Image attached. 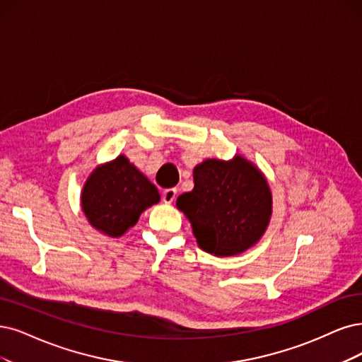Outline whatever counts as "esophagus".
Here are the masks:
<instances>
[{"label": "esophagus", "instance_id": "1", "mask_svg": "<svg viewBox=\"0 0 362 362\" xmlns=\"http://www.w3.org/2000/svg\"><path fill=\"white\" fill-rule=\"evenodd\" d=\"M176 195H177V191H176V189H165V191L163 192L164 203L171 204V203L174 202V199H176Z\"/></svg>", "mask_w": 362, "mask_h": 362}]
</instances>
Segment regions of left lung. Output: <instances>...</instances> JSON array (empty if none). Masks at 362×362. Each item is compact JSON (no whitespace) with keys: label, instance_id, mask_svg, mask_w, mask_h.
I'll return each instance as SVG.
<instances>
[{"label":"left lung","instance_id":"left-lung-1","mask_svg":"<svg viewBox=\"0 0 362 362\" xmlns=\"http://www.w3.org/2000/svg\"><path fill=\"white\" fill-rule=\"evenodd\" d=\"M194 189L177 198L198 246L231 257L255 245L272 216V194L259 170L242 156L206 159L194 168Z\"/></svg>","mask_w":362,"mask_h":362}]
</instances>
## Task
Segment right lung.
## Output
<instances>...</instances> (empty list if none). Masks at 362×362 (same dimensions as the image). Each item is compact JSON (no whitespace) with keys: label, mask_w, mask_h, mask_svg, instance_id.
Instances as JSON below:
<instances>
[{"label":"right lung","mask_w":362,"mask_h":362,"mask_svg":"<svg viewBox=\"0 0 362 362\" xmlns=\"http://www.w3.org/2000/svg\"><path fill=\"white\" fill-rule=\"evenodd\" d=\"M159 202L156 186L120 155L95 168L82 194V209L92 226L110 237L122 235L139 216Z\"/></svg>","instance_id":"obj_1"}]
</instances>
